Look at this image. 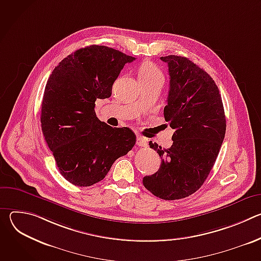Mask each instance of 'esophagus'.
Wrapping results in <instances>:
<instances>
[{
    "label": "esophagus",
    "mask_w": 261,
    "mask_h": 261,
    "mask_svg": "<svg viewBox=\"0 0 261 261\" xmlns=\"http://www.w3.org/2000/svg\"><path fill=\"white\" fill-rule=\"evenodd\" d=\"M136 144L138 146H146L147 145V140L144 137L138 135L137 138H136Z\"/></svg>",
    "instance_id": "obj_1"
}]
</instances>
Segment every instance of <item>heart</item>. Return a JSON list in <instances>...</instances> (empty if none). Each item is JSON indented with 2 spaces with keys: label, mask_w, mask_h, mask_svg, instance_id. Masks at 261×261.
Here are the masks:
<instances>
[{
  "label": "heart",
  "mask_w": 261,
  "mask_h": 261,
  "mask_svg": "<svg viewBox=\"0 0 261 261\" xmlns=\"http://www.w3.org/2000/svg\"><path fill=\"white\" fill-rule=\"evenodd\" d=\"M138 79L140 83L151 82L159 79L163 80V74L155 64L144 63L140 66L138 70Z\"/></svg>",
  "instance_id": "heart-1"
}]
</instances>
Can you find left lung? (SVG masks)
<instances>
[{"mask_svg": "<svg viewBox=\"0 0 261 261\" xmlns=\"http://www.w3.org/2000/svg\"><path fill=\"white\" fill-rule=\"evenodd\" d=\"M160 59L170 76L164 118L174 129L173 142L162 148L150 141L162 163L142 182L155 196L175 200L196 192L206 179L224 139L226 120L219 89L203 69L185 57Z\"/></svg>", "mask_w": 261, "mask_h": 261, "instance_id": "left-lung-1", "label": "left lung"}]
</instances>
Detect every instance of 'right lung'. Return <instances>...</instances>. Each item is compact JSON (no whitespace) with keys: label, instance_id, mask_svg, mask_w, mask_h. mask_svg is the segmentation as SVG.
I'll use <instances>...</instances> for the list:
<instances>
[{"label":"right lung","instance_id":"add662e5","mask_svg":"<svg viewBox=\"0 0 261 261\" xmlns=\"http://www.w3.org/2000/svg\"><path fill=\"white\" fill-rule=\"evenodd\" d=\"M135 58L103 45L81 48L62 60L47 81L41 128L60 173L89 187L102 180L114 162L135 144L134 132L113 128L95 113L97 99L111 96L125 64Z\"/></svg>","mask_w":261,"mask_h":261}]
</instances>
